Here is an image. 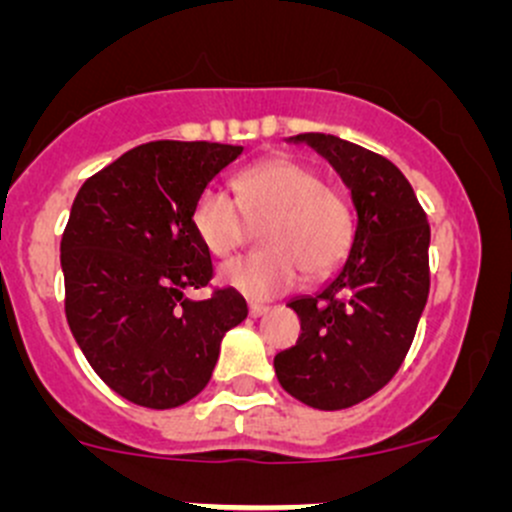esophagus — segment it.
<instances>
[{
  "instance_id": "1",
  "label": "esophagus",
  "mask_w": 512,
  "mask_h": 512,
  "mask_svg": "<svg viewBox=\"0 0 512 512\" xmlns=\"http://www.w3.org/2000/svg\"><path fill=\"white\" fill-rule=\"evenodd\" d=\"M270 312V307H267V304H257V302H252L250 304V317H262V314H267Z\"/></svg>"
}]
</instances>
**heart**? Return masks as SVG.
<instances>
[{"label":"heart","instance_id":"b5f03b06","mask_svg":"<svg viewBox=\"0 0 512 512\" xmlns=\"http://www.w3.org/2000/svg\"><path fill=\"white\" fill-rule=\"evenodd\" d=\"M235 203L220 190H203L190 213L195 237L213 257L242 245L247 223L261 225L265 252L235 257L218 282L247 299H272L299 282L302 270L319 280L337 270L352 247L349 205L327 190L322 175L292 158H270L232 178Z\"/></svg>","mask_w":512,"mask_h":512}]
</instances>
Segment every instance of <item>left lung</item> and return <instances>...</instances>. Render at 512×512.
<instances>
[{"instance_id": "obj_1", "label": "left lung", "mask_w": 512, "mask_h": 512, "mask_svg": "<svg viewBox=\"0 0 512 512\" xmlns=\"http://www.w3.org/2000/svg\"><path fill=\"white\" fill-rule=\"evenodd\" d=\"M287 141L329 160L352 193L356 225L337 275L317 294L289 299L302 334L275 356V374L312 409H349L389 384L414 342L428 299L431 227L391 160L327 133Z\"/></svg>"}]
</instances>
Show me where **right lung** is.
<instances>
[{
    "label": "right lung",
    "mask_w": 512,
    "mask_h": 512,
    "mask_svg": "<svg viewBox=\"0 0 512 512\" xmlns=\"http://www.w3.org/2000/svg\"><path fill=\"white\" fill-rule=\"evenodd\" d=\"M240 153L225 143H143L76 193L61 237L66 319L96 374L133 404L175 409L195 399L223 337L247 317L235 289L185 297L213 277L193 205Z\"/></svg>",
    "instance_id": "right-lung-1"
}]
</instances>
